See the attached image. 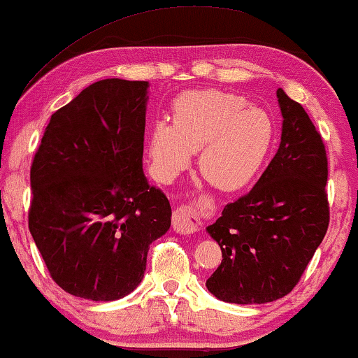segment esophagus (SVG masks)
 Listing matches in <instances>:
<instances>
[{
    "label": "esophagus",
    "mask_w": 358,
    "mask_h": 358,
    "mask_svg": "<svg viewBox=\"0 0 358 358\" xmlns=\"http://www.w3.org/2000/svg\"><path fill=\"white\" fill-rule=\"evenodd\" d=\"M173 228L179 234H194L200 229V213L195 205H180L173 213Z\"/></svg>",
    "instance_id": "obj_1"
}]
</instances>
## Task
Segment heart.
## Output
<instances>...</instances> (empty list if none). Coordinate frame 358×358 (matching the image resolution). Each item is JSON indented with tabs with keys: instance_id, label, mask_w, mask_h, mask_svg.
Segmentation results:
<instances>
[{
	"instance_id": "b5f03b06",
	"label": "heart",
	"mask_w": 358,
	"mask_h": 358,
	"mask_svg": "<svg viewBox=\"0 0 358 358\" xmlns=\"http://www.w3.org/2000/svg\"><path fill=\"white\" fill-rule=\"evenodd\" d=\"M271 114L243 96L218 90L185 91L173 102L171 122L158 120L148 135V155L159 179L187 168L199 151V171L213 187L233 192L246 185L272 148Z\"/></svg>"
}]
</instances>
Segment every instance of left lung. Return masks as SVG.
<instances>
[{
    "label": "left lung",
    "mask_w": 358,
    "mask_h": 358,
    "mask_svg": "<svg viewBox=\"0 0 358 358\" xmlns=\"http://www.w3.org/2000/svg\"><path fill=\"white\" fill-rule=\"evenodd\" d=\"M277 99L283 120L275 156L249 194L207 227L223 259L205 285L227 303L261 305L288 295L329 224L321 135L282 87Z\"/></svg>",
    "instance_id": "8db88e82"
}]
</instances>
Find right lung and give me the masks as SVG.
Masks as SVG:
<instances>
[{
    "mask_svg": "<svg viewBox=\"0 0 358 358\" xmlns=\"http://www.w3.org/2000/svg\"><path fill=\"white\" fill-rule=\"evenodd\" d=\"M148 81H97L52 114L31 168L29 229L58 287L114 301L143 280L171 205L143 173Z\"/></svg>",
    "mask_w": 358,
    "mask_h": 358,
    "instance_id": "add662e5",
    "label": "right lung"
}]
</instances>
